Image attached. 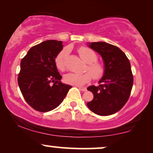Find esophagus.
I'll return each mask as SVG.
<instances>
[{
    "label": "esophagus",
    "instance_id": "1",
    "mask_svg": "<svg viewBox=\"0 0 153 153\" xmlns=\"http://www.w3.org/2000/svg\"><path fill=\"white\" fill-rule=\"evenodd\" d=\"M78 88H79V90H81V91H87V88L85 87H81V86H78Z\"/></svg>",
    "mask_w": 153,
    "mask_h": 153
}]
</instances>
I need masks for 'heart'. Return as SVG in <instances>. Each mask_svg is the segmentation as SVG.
<instances>
[{
  "label": "heart",
  "instance_id": "heart-1",
  "mask_svg": "<svg viewBox=\"0 0 153 153\" xmlns=\"http://www.w3.org/2000/svg\"><path fill=\"white\" fill-rule=\"evenodd\" d=\"M81 58L88 63L86 71L84 74L69 73L65 75L64 80L67 83L75 85H83L91 81L92 76L95 80L100 79L105 73V67L102 62L97 61V53L93 50L85 47H81L78 49ZM69 55V49H64L58 54L55 59L56 66L60 71L66 69L67 59Z\"/></svg>",
  "mask_w": 153,
  "mask_h": 153
}]
</instances>
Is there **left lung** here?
<instances>
[{"label": "left lung", "mask_w": 153, "mask_h": 153, "mask_svg": "<svg viewBox=\"0 0 153 153\" xmlns=\"http://www.w3.org/2000/svg\"><path fill=\"white\" fill-rule=\"evenodd\" d=\"M89 47L102 56L105 73L98 86L88 87L94 97L87 106L96 114L109 116L120 111L129 100L134 82L130 62L116 46L98 42Z\"/></svg>", "instance_id": "obj_1"}]
</instances>
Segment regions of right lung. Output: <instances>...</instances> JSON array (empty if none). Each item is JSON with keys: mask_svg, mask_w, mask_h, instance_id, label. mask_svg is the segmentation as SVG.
Instances as JSON below:
<instances>
[{"mask_svg": "<svg viewBox=\"0 0 153 153\" xmlns=\"http://www.w3.org/2000/svg\"><path fill=\"white\" fill-rule=\"evenodd\" d=\"M62 41L47 40L31 47L21 61L18 84L26 102L35 110L54 109L72 86L60 82L55 58L62 49Z\"/></svg>", "mask_w": 153, "mask_h": 153, "instance_id": "add662e5", "label": "right lung"}]
</instances>
